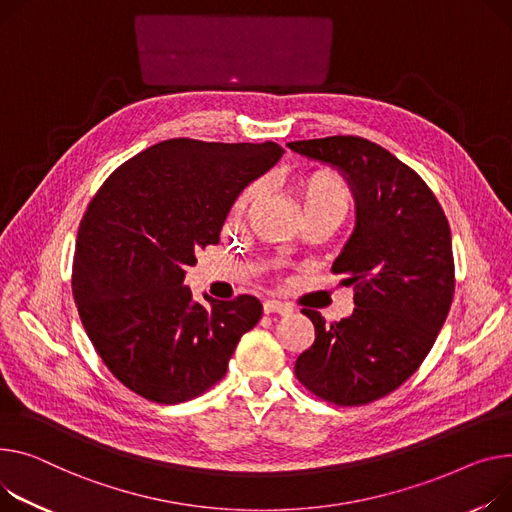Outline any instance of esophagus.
Here are the masks:
<instances>
[{
    "label": "esophagus",
    "instance_id": "esophagus-1",
    "mask_svg": "<svg viewBox=\"0 0 512 512\" xmlns=\"http://www.w3.org/2000/svg\"><path fill=\"white\" fill-rule=\"evenodd\" d=\"M263 311L265 315H290L292 313V304L288 302H282V300H265L263 302Z\"/></svg>",
    "mask_w": 512,
    "mask_h": 512
}]
</instances>
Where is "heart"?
Here are the masks:
<instances>
[{
  "label": "heart",
  "mask_w": 512,
  "mask_h": 512,
  "mask_svg": "<svg viewBox=\"0 0 512 512\" xmlns=\"http://www.w3.org/2000/svg\"><path fill=\"white\" fill-rule=\"evenodd\" d=\"M294 189L302 201L304 212L327 210V212L339 214L342 220L350 212L352 201H354L352 185L346 181L344 175H339L333 168H315L311 173L300 175L294 181ZM257 193H259L257 185H251L238 193V197L234 199L230 208V220L234 222L241 220L247 214Z\"/></svg>",
  "instance_id": "b5f03b06"
}]
</instances>
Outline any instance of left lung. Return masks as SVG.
<instances>
[{"mask_svg":"<svg viewBox=\"0 0 512 512\" xmlns=\"http://www.w3.org/2000/svg\"><path fill=\"white\" fill-rule=\"evenodd\" d=\"M290 150L344 170L358 208L352 238L331 267L354 286L352 317L315 325V344L294 374L315 397L366 405L401 387L420 368L455 294L449 220L414 168L358 135L290 142Z\"/></svg>","mask_w":512,"mask_h":512,"instance_id":"obj_1","label":"left lung"}]
</instances>
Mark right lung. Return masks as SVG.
<instances>
[{
	"label": "right lung",
	"mask_w": 512,
	"mask_h": 512,
	"mask_svg": "<svg viewBox=\"0 0 512 512\" xmlns=\"http://www.w3.org/2000/svg\"><path fill=\"white\" fill-rule=\"evenodd\" d=\"M274 142L175 138L115 168L82 216L72 292L86 335L135 395L181 403L212 389L263 313L255 296L203 306L185 286L195 253L218 245L236 195L274 166Z\"/></svg>",
	"instance_id": "add662e5"
}]
</instances>
